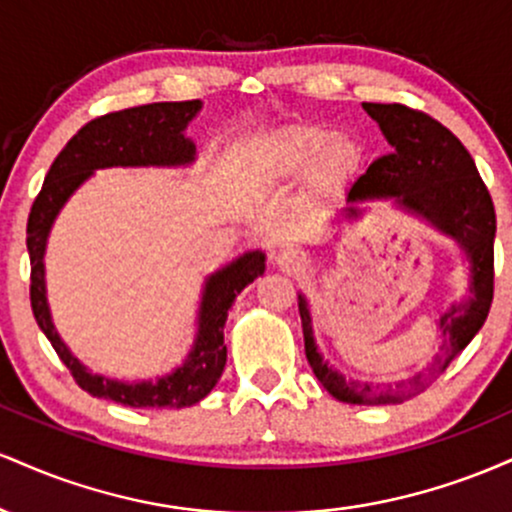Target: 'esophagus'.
Instances as JSON below:
<instances>
[{
    "label": "esophagus",
    "instance_id": "1",
    "mask_svg": "<svg viewBox=\"0 0 512 512\" xmlns=\"http://www.w3.org/2000/svg\"><path fill=\"white\" fill-rule=\"evenodd\" d=\"M272 260L276 267L281 269V272H289V274H301L305 269V264H308L298 250H279V252H274Z\"/></svg>",
    "mask_w": 512,
    "mask_h": 512
}]
</instances>
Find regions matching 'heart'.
Returning <instances> with one entry per match:
<instances>
[{"instance_id":"b5f03b06","label":"heart","mask_w":512,"mask_h":512,"mask_svg":"<svg viewBox=\"0 0 512 512\" xmlns=\"http://www.w3.org/2000/svg\"><path fill=\"white\" fill-rule=\"evenodd\" d=\"M257 173L267 182H289L308 173L310 192L327 199L358 173L361 144L320 122H293L257 139L252 151Z\"/></svg>"}]
</instances>
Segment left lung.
I'll return each mask as SVG.
<instances>
[{"instance_id":"left-lung-1","label":"left lung","mask_w":512,"mask_h":512,"mask_svg":"<svg viewBox=\"0 0 512 512\" xmlns=\"http://www.w3.org/2000/svg\"><path fill=\"white\" fill-rule=\"evenodd\" d=\"M363 110L378 122L392 151L370 163L354 182L346 197L349 207L344 209V219H361L366 214L361 204L392 199L397 209L419 216L464 250L469 262V296L452 303L438 317L440 346L433 366L395 385L346 380L317 349L313 317L303 293H298V313L310 368L334 399L346 404H402L404 399L421 395L486 322L493 301L496 211L474 158L448 127L399 103H363Z\"/></svg>"}]
</instances>
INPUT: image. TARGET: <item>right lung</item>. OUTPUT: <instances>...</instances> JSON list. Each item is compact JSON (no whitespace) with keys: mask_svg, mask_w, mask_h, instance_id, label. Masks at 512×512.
I'll list each match as a JSON object with an SVG mask.
<instances>
[{"mask_svg":"<svg viewBox=\"0 0 512 512\" xmlns=\"http://www.w3.org/2000/svg\"><path fill=\"white\" fill-rule=\"evenodd\" d=\"M199 110L202 101L149 103L91 120L69 139L55 158L28 216L26 245L31 255V305L35 322L50 339L64 366L72 370L81 390L93 397L113 399L125 407L182 409L202 402L214 390L226 366L223 327H226L228 310L238 293L264 274V252H245L204 281L195 342L173 373L142 383H125V380L91 373L57 334L52 325L48 289H45V248L57 214L96 170L115 166H190L197 158V146L185 137V129Z\"/></svg>","mask_w":512,"mask_h":512,"instance_id":"obj_1","label":"right lung"}]
</instances>
